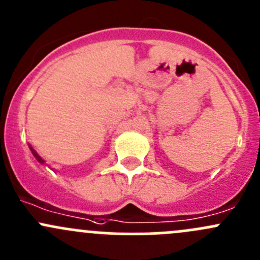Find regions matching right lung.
Instances as JSON below:
<instances>
[{"label": "right lung", "instance_id": "right-lung-1", "mask_svg": "<svg viewBox=\"0 0 260 260\" xmlns=\"http://www.w3.org/2000/svg\"><path fill=\"white\" fill-rule=\"evenodd\" d=\"M30 149H31V152H32V154H34V156H35V157H36V159H38V161H39V162H40V164H44V159H43V158H41V157H40V156H39V154H38V153H36V151H35V149H32V147H30Z\"/></svg>", "mask_w": 260, "mask_h": 260}]
</instances>
